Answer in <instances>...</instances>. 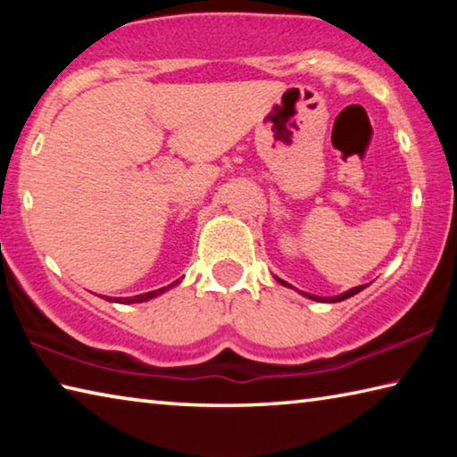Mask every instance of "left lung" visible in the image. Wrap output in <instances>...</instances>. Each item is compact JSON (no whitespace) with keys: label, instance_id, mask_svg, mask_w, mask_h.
Listing matches in <instances>:
<instances>
[{"label":"left lung","instance_id":"1","mask_svg":"<svg viewBox=\"0 0 457 457\" xmlns=\"http://www.w3.org/2000/svg\"><path fill=\"white\" fill-rule=\"evenodd\" d=\"M278 282H280L282 286H290L288 282H284V280H280V278H276ZM292 288V286H290ZM362 288H365V286H357V288H351V290H346V292H343V294H338V296H330V298H322V296H312V294H306V292H300V294H304L306 298H311V300H319V303H340V300H346V298H351V296H354V294H359Z\"/></svg>","mask_w":457,"mask_h":457}]
</instances>
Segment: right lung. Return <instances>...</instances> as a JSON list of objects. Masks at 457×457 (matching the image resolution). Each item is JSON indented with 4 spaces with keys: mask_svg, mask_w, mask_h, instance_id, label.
<instances>
[{
    "mask_svg": "<svg viewBox=\"0 0 457 457\" xmlns=\"http://www.w3.org/2000/svg\"><path fill=\"white\" fill-rule=\"evenodd\" d=\"M177 284H179V280H175L173 284H169V286H165V288H159V290H151V292L138 294V296H129V298H108V296H106V300H108V303H122V304H133V303H146V300H151V298H154V296H159V294H163V292H167L169 288H173V286H177Z\"/></svg>",
    "mask_w": 457,
    "mask_h": 457,
    "instance_id": "1",
    "label": "right lung"
}]
</instances>
